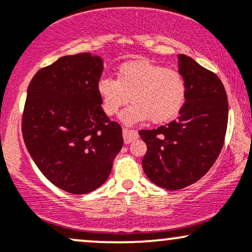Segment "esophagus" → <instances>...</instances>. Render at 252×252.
<instances>
[{"label":"esophagus","instance_id":"esophagus-1","mask_svg":"<svg viewBox=\"0 0 252 252\" xmlns=\"http://www.w3.org/2000/svg\"><path fill=\"white\" fill-rule=\"evenodd\" d=\"M123 138H124V143L129 144V143H131L132 141H135V139L138 138V132L136 131V130H130V129L124 128L123 129Z\"/></svg>","mask_w":252,"mask_h":252}]
</instances>
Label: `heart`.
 I'll use <instances>...</instances> for the list:
<instances>
[{
  "label": "heart",
  "mask_w": 252,
  "mask_h": 252,
  "mask_svg": "<svg viewBox=\"0 0 252 252\" xmlns=\"http://www.w3.org/2000/svg\"><path fill=\"white\" fill-rule=\"evenodd\" d=\"M105 114L116 115L120 109L132 105L121 116L123 123H165L181 113L187 99L188 84L184 75L149 61L126 62L120 66L117 80L103 77L97 86Z\"/></svg>",
  "instance_id": "heart-1"
}]
</instances>
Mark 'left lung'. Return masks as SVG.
<instances>
[{"label": "left lung", "instance_id": "8db88e82", "mask_svg": "<svg viewBox=\"0 0 252 252\" xmlns=\"http://www.w3.org/2000/svg\"><path fill=\"white\" fill-rule=\"evenodd\" d=\"M178 71L188 84L177 120L138 134L148 150L142 166L154 184L180 190L195 183L216 162L228 126V96L220 77L187 55H178Z\"/></svg>", "mask_w": 252, "mask_h": 252}]
</instances>
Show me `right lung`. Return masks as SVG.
Masks as SVG:
<instances>
[{"label": "right lung", "mask_w": 252, "mask_h": 252, "mask_svg": "<svg viewBox=\"0 0 252 252\" xmlns=\"http://www.w3.org/2000/svg\"><path fill=\"white\" fill-rule=\"evenodd\" d=\"M102 71L101 57L90 53L63 56L39 69L27 93V149L51 183L75 195L101 187L123 147L122 128L101 107Z\"/></svg>", "instance_id": "1"}]
</instances>
